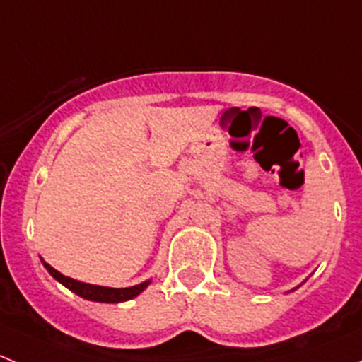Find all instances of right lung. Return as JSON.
I'll list each match as a JSON object with an SVG mask.
<instances>
[{"label": "right lung", "instance_id": "obj_1", "mask_svg": "<svg viewBox=\"0 0 362 362\" xmlns=\"http://www.w3.org/2000/svg\"><path fill=\"white\" fill-rule=\"evenodd\" d=\"M43 266L47 268V272L57 280V282L63 284L64 287H68L69 291H73L75 294H78L80 298L89 299V301H100V303H120L127 301V299H133L134 296H138L144 289H147V286L151 282L138 284V286L126 287V289H112V287H101V286H90V284L78 282V280H73L69 276L61 275L57 269H54L52 266L43 262Z\"/></svg>", "mask_w": 362, "mask_h": 362}]
</instances>
